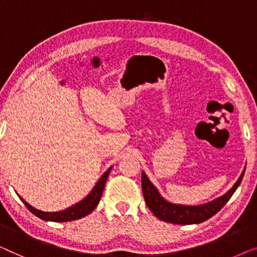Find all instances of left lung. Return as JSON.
I'll use <instances>...</instances> for the list:
<instances>
[{
	"instance_id": "left-lung-1",
	"label": "left lung",
	"mask_w": 257,
	"mask_h": 257,
	"mask_svg": "<svg viewBox=\"0 0 257 257\" xmlns=\"http://www.w3.org/2000/svg\"><path fill=\"white\" fill-rule=\"evenodd\" d=\"M245 170V169H244ZM243 172L238 177L237 182L234 184L232 189L223 196L216 198V199L206 202V204L198 206H189V205H179L172 204L168 200H165L161 196L160 192L154 184L150 182L146 173L142 172V191L144 200L147 202V206L151 212L157 216L160 220H163L165 222L177 223V225H191V223H200L216 214L226 202L230 199L233 193L242 182L244 175Z\"/></svg>"
}]
</instances>
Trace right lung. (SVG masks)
Wrapping results in <instances>:
<instances>
[{
	"instance_id": "right-lung-1",
	"label": "right lung",
	"mask_w": 257,
	"mask_h": 257,
	"mask_svg": "<svg viewBox=\"0 0 257 257\" xmlns=\"http://www.w3.org/2000/svg\"><path fill=\"white\" fill-rule=\"evenodd\" d=\"M111 168L107 170L106 172L101 176V178L97 180V183L95 184V186L93 187V190L91 191V193L88 194L85 199H82L81 201L77 202V204L71 206L64 211H59V212H43L39 211V209L32 207L31 205H29L27 201H25L23 198L20 199L23 201V204L27 206V208L30 211L32 214H35L36 216H38L39 219L44 220V221H53V222H66V221H73V220H78L81 219L82 216L88 215L89 213H92L95 207L99 204V201L101 199V196H102L103 192V187L104 184L107 182L108 176H109Z\"/></svg>"
}]
</instances>
